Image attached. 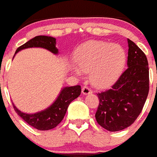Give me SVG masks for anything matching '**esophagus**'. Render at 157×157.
<instances>
[{
  "instance_id": "1",
  "label": "esophagus",
  "mask_w": 157,
  "mask_h": 157,
  "mask_svg": "<svg viewBox=\"0 0 157 157\" xmlns=\"http://www.w3.org/2000/svg\"><path fill=\"white\" fill-rule=\"evenodd\" d=\"M82 93L84 95H89L92 93V90L88 86H84L82 89Z\"/></svg>"
}]
</instances>
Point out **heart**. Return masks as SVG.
<instances>
[{"instance_id": "b5f03b06", "label": "heart", "mask_w": 157, "mask_h": 157, "mask_svg": "<svg viewBox=\"0 0 157 157\" xmlns=\"http://www.w3.org/2000/svg\"><path fill=\"white\" fill-rule=\"evenodd\" d=\"M124 48L118 44L90 40L78 48L76 61L84 72H90V80L95 86L105 88L115 82L123 71L126 62ZM80 76L78 69L73 68Z\"/></svg>"}]
</instances>
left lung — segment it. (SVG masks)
<instances>
[{"instance_id": "left-lung-1", "label": "left lung", "mask_w": 157, "mask_h": 157, "mask_svg": "<svg viewBox=\"0 0 157 157\" xmlns=\"http://www.w3.org/2000/svg\"><path fill=\"white\" fill-rule=\"evenodd\" d=\"M128 68L111 89L98 93L97 123L110 132L129 127L142 111L149 90V71L145 54L128 39Z\"/></svg>"}]
</instances>
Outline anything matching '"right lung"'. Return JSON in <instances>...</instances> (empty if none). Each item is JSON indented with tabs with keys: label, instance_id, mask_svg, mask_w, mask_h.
<instances>
[{
	"label": "right lung",
	"instance_id": "1",
	"mask_svg": "<svg viewBox=\"0 0 157 157\" xmlns=\"http://www.w3.org/2000/svg\"><path fill=\"white\" fill-rule=\"evenodd\" d=\"M56 38L48 36H37L27 41L23 45L20 46L17 49L15 55L18 52L25 48H43L48 50L52 53L57 55L59 53L58 48L56 47ZM14 55V56H15ZM13 56V57H14ZM81 89L80 85L71 87H64L60 92L53 103L47 109L35 113H25L16 107L14 104V109L18 115L21 117L32 127L38 130H49L58 125L64 118L67 112L68 105L73 100L81 95Z\"/></svg>",
	"mask_w": 157,
	"mask_h": 157
}]
</instances>
